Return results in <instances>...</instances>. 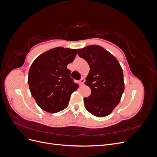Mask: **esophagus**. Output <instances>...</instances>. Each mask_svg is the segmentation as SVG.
<instances>
[{"instance_id":"obj_1","label":"esophagus","mask_w":157,"mask_h":157,"mask_svg":"<svg viewBox=\"0 0 157 157\" xmlns=\"http://www.w3.org/2000/svg\"><path fill=\"white\" fill-rule=\"evenodd\" d=\"M84 82V78H82L81 79H80V80H79V84H80V85H83Z\"/></svg>"}]
</instances>
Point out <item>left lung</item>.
<instances>
[{
	"instance_id": "8db88e82",
	"label": "left lung",
	"mask_w": 157,
	"mask_h": 157,
	"mask_svg": "<svg viewBox=\"0 0 157 157\" xmlns=\"http://www.w3.org/2000/svg\"><path fill=\"white\" fill-rule=\"evenodd\" d=\"M77 52L90 68L85 84L91 89V94L84 98L85 108L94 116L106 117L119 103L124 92L121 66L115 56L100 46H88L77 49Z\"/></svg>"
}]
</instances>
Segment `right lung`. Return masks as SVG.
I'll list each match as a JSON object with an SVG mask.
<instances>
[{
  "instance_id": "1",
  "label": "right lung",
  "mask_w": 157,
  "mask_h": 157,
  "mask_svg": "<svg viewBox=\"0 0 157 157\" xmlns=\"http://www.w3.org/2000/svg\"><path fill=\"white\" fill-rule=\"evenodd\" d=\"M77 54V49L56 47L42 53L33 62L28 84L32 96L44 111L55 113L63 110L71 94L78 88L67 67Z\"/></svg>"
}]
</instances>
